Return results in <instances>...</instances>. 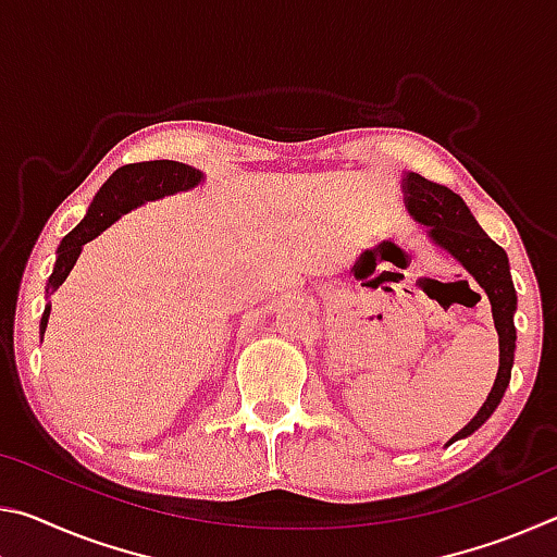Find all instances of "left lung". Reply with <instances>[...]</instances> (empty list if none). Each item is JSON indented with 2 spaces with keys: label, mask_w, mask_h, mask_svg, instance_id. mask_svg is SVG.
<instances>
[{
  "label": "left lung",
  "mask_w": 557,
  "mask_h": 557,
  "mask_svg": "<svg viewBox=\"0 0 557 557\" xmlns=\"http://www.w3.org/2000/svg\"><path fill=\"white\" fill-rule=\"evenodd\" d=\"M400 186L405 209H408L410 219L425 225L430 243L455 258L476 280V285L486 292L498 334V373L494 388L486 395L484 405L471 418L469 425L461 428L447 442V445H451V442L474 435L492 418L508 388V381H511L516 354V287L506 250L482 231V225L476 223L469 206L461 201L459 194L414 172H405Z\"/></svg>",
  "instance_id": "8db88e82"
}]
</instances>
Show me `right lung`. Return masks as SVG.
Returning a JSON list of instances; mask_svg holds the SVG:
<instances>
[{"label": "right lung", "instance_id": "1", "mask_svg": "<svg viewBox=\"0 0 557 557\" xmlns=\"http://www.w3.org/2000/svg\"><path fill=\"white\" fill-rule=\"evenodd\" d=\"M203 172L199 169L172 162V159H154V162H137L125 164L117 172H112L106 184L100 186L96 199L88 206L83 221L65 235L61 240L59 250H55V265L49 282H46V299L59 289L69 272L73 270L75 260H78L83 245L98 238L102 231H108L112 223L120 221L122 215L135 211L137 206H145L147 201H159L164 196L191 191L199 184H203ZM51 301H46L39 334L44 342L46 324H49Z\"/></svg>", "mask_w": 557, "mask_h": 557}]
</instances>
